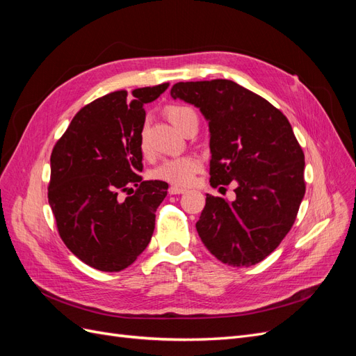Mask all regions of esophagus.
<instances>
[{"label":"esophagus","instance_id":"obj_1","mask_svg":"<svg viewBox=\"0 0 356 356\" xmlns=\"http://www.w3.org/2000/svg\"><path fill=\"white\" fill-rule=\"evenodd\" d=\"M169 195H182V193L186 191V188H181V187H175V186H170L169 187Z\"/></svg>","mask_w":356,"mask_h":356}]
</instances>
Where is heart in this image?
Wrapping results in <instances>:
<instances>
[{
	"instance_id": "obj_1",
	"label": "heart",
	"mask_w": 356,
	"mask_h": 356,
	"mask_svg": "<svg viewBox=\"0 0 356 356\" xmlns=\"http://www.w3.org/2000/svg\"><path fill=\"white\" fill-rule=\"evenodd\" d=\"M168 118L170 123L177 126L179 131L181 127L187 123L188 118L196 117V111L187 105H172L166 110ZM143 152H147L145 139L141 143ZM202 168V161L195 156H182V157H174V159H165L163 161L153 169L152 177L154 179L166 181L172 186L177 187H186L191 184V181L195 179L196 174Z\"/></svg>"
}]
</instances>
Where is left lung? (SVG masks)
<instances>
[{
    "mask_svg": "<svg viewBox=\"0 0 356 356\" xmlns=\"http://www.w3.org/2000/svg\"><path fill=\"white\" fill-rule=\"evenodd\" d=\"M170 96L209 122L211 186L238 182L234 202L207 195L196 222L202 242L224 264L263 261L293 227L306 191L305 153L288 118L232 80L181 81Z\"/></svg>",
    "mask_w": 356,
    "mask_h": 356,
    "instance_id": "left-lung-1",
    "label": "left lung"
}]
</instances>
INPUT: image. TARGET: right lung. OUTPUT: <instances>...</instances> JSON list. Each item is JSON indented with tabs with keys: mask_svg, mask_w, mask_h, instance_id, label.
Returning a JSON list of instances; mask_svg holds the SVG:
<instances>
[{
	"mask_svg": "<svg viewBox=\"0 0 356 356\" xmlns=\"http://www.w3.org/2000/svg\"><path fill=\"white\" fill-rule=\"evenodd\" d=\"M168 88L161 83L132 96L117 90L95 99L53 147L47 196L59 236L75 257L101 272L123 270L152 241L168 184L138 175L144 168V105ZM129 191L134 195L120 200Z\"/></svg>",
	"mask_w": 356,
	"mask_h": 356,
	"instance_id": "obj_1",
	"label": "right lung"
}]
</instances>
